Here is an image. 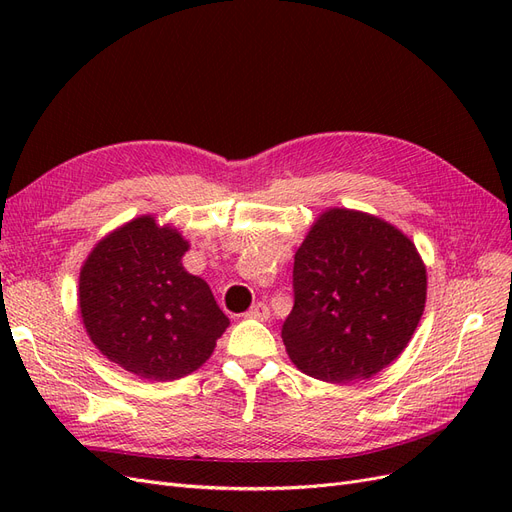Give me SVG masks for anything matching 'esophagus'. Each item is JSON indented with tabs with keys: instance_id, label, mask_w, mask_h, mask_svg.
Segmentation results:
<instances>
[{
	"instance_id": "esophagus-1",
	"label": "esophagus",
	"mask_w": 512,
	"mask_h": 512,
	"mask_svg": "<svg viewBox=\"0 0 512 512\" xmlns=\"http://www.w3.org/2000/svg\"><path fill=\"white\" fill-rule=\"evenodd\" d=\"M269 307H267V303H256V305H252L250 309H247L245 312V318H254V320H267L269 318Z\"/></svg>"
}]
</instances>
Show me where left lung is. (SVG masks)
I'll return each instance as SVG.
<instances>
[{
	"mask_svg": "<svg viewBox=\"0 0 512 512\" xmlns=\"http://www.w3.org/2000/svg\"><path fill=\"white\" fill-rule=\"evenodd\" d=\"M290 361L322 382L376 376L404 352L427 299V271L404 232L376 215L324 211L294 254Z\"/></svg>",
	"mask_w": 512,
	"mask_h": 512,
	"instance_id": "8db88e82",
	"label": "left lung"
}]
</instances>
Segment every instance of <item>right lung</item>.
Listing matches in <instances>:
<instances>
[{
	"mask_svg": "<svg viewBox=\"0 0 512 512\" xmlns=\"http://www.w3.org/2000/svg\"><path fill=\"white\" fill-rule=\"evenodd\" d=\"M179 230L151 215L104 237L79 277L87 335L108 361L147 380H177L203 365L230 320L205 280L183 269Z\"/></svg>",
	"mask_w": 512,
	"mask_h": 512,
	"instance_id": "add662e5",
	"label": "right lung"
}]
</instances>
